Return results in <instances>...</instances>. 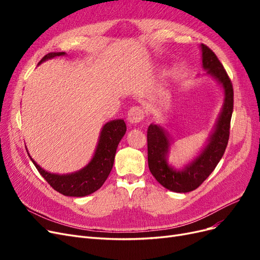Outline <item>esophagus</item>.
Segmentation results:
<instances>
[{
  "instance_id": "esophagus-1",
  "label": "esophagus",
  "mask_w": 260,
  "mask_h": 260,
  "mask_svg": "<svg viewBox=\"0 0 260 260\" xmlns=\"http://www.w3.org/2000/svg\"><path fill=\"white\" fill-rule=\"evenodd\" d=\"M144 118V111L142 107L140 106H133L129 109L128 112V120L132 123H138L142 121Z\"/></svg>"
}]
</instances>
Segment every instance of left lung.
I'll list each match as a JSON object with an SVG mask.
<instances>
[{"instance_id": "obj_1", "label": "left lung", "mask_w": 260, "mask_h": 260, "mask_svg": "<svg viewBox=\"0 0 260 260\" xmlns=\"http://www.w3.org/2000/svg\"><path fill=\"white\" fill-rule=\"evenodd\" d=\"M203 66L208 74L222 84L225 101L221 116L215 132L202 154L182 171H176L166 162L169 142L165 132L157 124H149L147 129L148 168L158 182L170 191L178 193L191 192L198 188L211 174L221 159L230 136V124L233 112V86L223 65L207 45L202 44Z\"/></svg>"}]
</instances>
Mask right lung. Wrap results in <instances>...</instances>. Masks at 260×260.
Wrapping results in <instances>:
<instances>
[{
  "mask_svg": "<svg viewBox=\"0 0 260 260\" xmlns=\"http://www.w3.org/2000/svg\"><path fill=\"white\" fill-rule=\"evenodd\" d=\"M64 54V52L49 53L41 59V61ZM125 130H127V125L122 119L107 122L101 132L95 154L90 164L82 170L72 175L58 176L50 174L37 165L31 157L30 159L32 160L40 175L55 191L66 196L82 198V196L95 192L105 182L113 168L117 146L124 136Z\"/></svg>",
  "mask_w": 260,
  "mask_h": 260,
  "instance_id": "obj_1",
  "label": "right lung"
}]
</instances>
